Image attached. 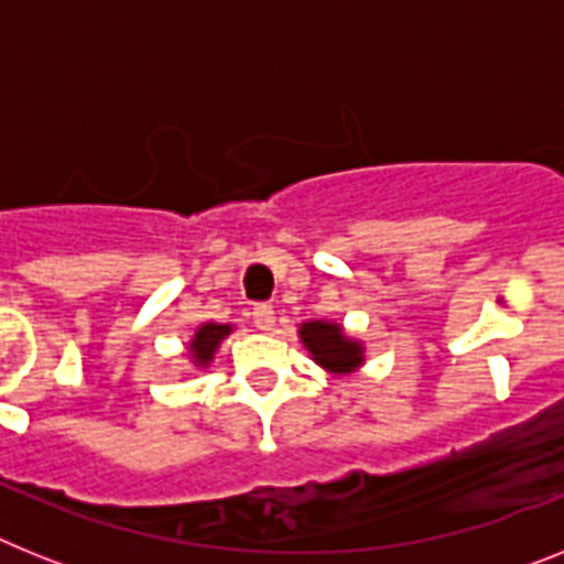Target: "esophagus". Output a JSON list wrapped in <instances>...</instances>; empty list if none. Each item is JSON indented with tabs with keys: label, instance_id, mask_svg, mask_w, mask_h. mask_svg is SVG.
<instances>
[{
	"label": "esophagus",
	"instance_id": "esophagus-1",
	"mask_svg": "<svg viewBox=\"0 0 564 564\" xmlns=\"http://www.w3.org/2000/svg\"><path fill=\"white\" fill-rule=\"evenodd\" d=\"M253 325L259 328V332H273V325H276V314H273L271 305H256Z\"/></svg>",
	"mask_w": 564,
	"mask_h": 564
}]
</instances>
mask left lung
Listing matches in <instances>:
<instances>
[{"label":"left lung","mask_w":564,"mask_h":564,"mask_svg":"<svg viewBox=\"0 0 564 564\" xmlns=\"http://www.w3.org/2000/svg\"><path fill=\"white\" fill-rule=\"evenodd\" d=\"M300 339L311 351L314 362H319L332 375H351L366 360V348L357 339L346 337L343 325L325 323V319H311L300 325Z\"/></svg>","instance_id":"1"}]
</instances>
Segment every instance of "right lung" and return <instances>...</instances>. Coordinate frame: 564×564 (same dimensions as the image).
I'll return each mask as SVG.
<instances>
[{"instance_id": "right-lung-1", "label": "right lung", "mask_w": 564, "mask_h": 564, "mask_svg": "<svg viewBox=\"0 0 564 564\" xmlns=\"http://www.w3.org/2000/svg\"><path fill=\"white\" fill-rule=\"evenodd\" d=\"M232 332V325H218V323H204L198 325V332L195 337L189 339V355H193L195 366H209L213 357H216L218 346H221V339Z\"/></svg>"}]
</instances>
